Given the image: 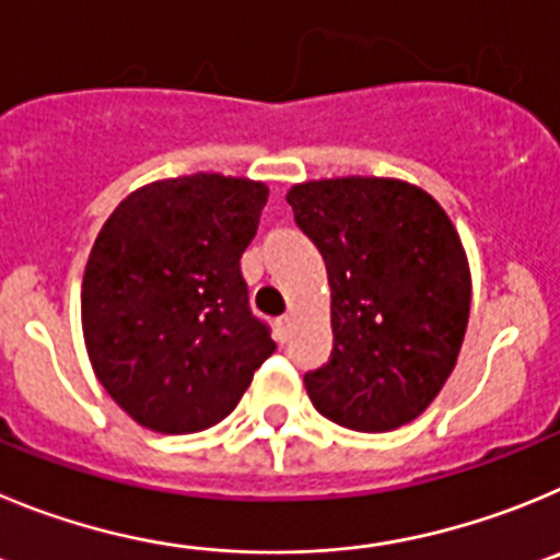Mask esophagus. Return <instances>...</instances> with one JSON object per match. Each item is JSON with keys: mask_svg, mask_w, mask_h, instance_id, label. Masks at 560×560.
<instances>
[{"mask_svg": "<svg viewBox=\"0 0 560 560\" xmlns=\"http://www.w3.org/2000/svg\"><path fill=\"white\" fill-rule=\"evenodd\" d=\"M276 326H279L281 340H287V337H290V331H292V326H295V315H292V312H284V315L276 320Z\"/></svg>", "mask_w": 560, "mask_h": 560, "instance_id": "obj_1", "label": "esophagus"}]
</instances>
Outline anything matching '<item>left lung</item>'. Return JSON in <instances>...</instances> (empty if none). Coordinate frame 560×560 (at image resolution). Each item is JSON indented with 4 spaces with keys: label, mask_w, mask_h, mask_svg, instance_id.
I'll list each match as a JSON object with an SVG mask.
<instances>
[{
    "label": "left lung",
    "mask_w": 560,
    "mask_h": 560,
    "mask_svg": "<svg viewBox=\"0 0 560 560\" xmlns=\"http://www.w3.org/2000/svg\"><path fill=\"white\" fill-rule=\"evenodd\" d=\"M295 223L331 290V357L304 376L320 416L357 432L416 421L450 380L471 310V270L443 206L399 178L290 186Z\"/></svg>",
    "instance_id": "8db88e82"
}]
</instances>
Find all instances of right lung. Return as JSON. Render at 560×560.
<instances>
[{"label": "right lung", "instance_id": "obj_1", "mask_svg": "<svg viewBox=\"0 0 560 560\" xmlns=\"http://www.w3.org/2000/svg\"><path fill=\"white\" fill-rule=\"evenodd\" d=\"M268 203L261 180L195 173L130 192L85 261L80 320L100 385L136 424H220L276 351L240 270Z\"/></svg>", "mask_w": 560, "mask_h": 560}]
</instances>
